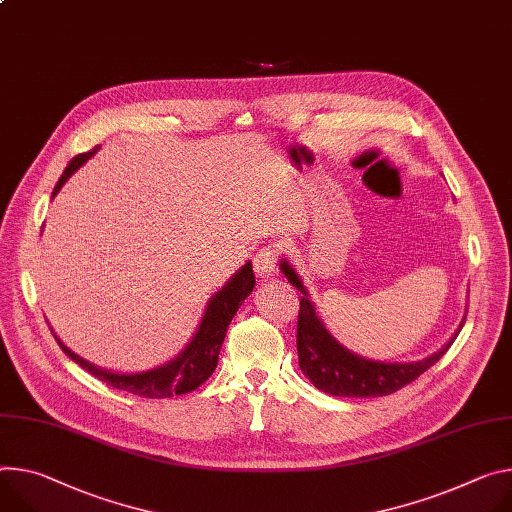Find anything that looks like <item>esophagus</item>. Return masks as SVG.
<instances>
[{"mask_svg":"<svg viewBox=\"0 0 512 512\" xmlns=\"http://www.w3.org/2000/svg\"><path fill=\"white\" fill-rule=\"evenodd\" d=\"M277 249L275 247H263L259 249V253L255 255L253 259V267H255V273L261 282L269 280L271 275H275L277 271Z\"/></svg>","mask_w":512,"mask_h":512,"instance_id":"esophagus-1","label":"esophagus"}]
</instances>
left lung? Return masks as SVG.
<instances>
[{"instance_id": "1", "label": "left lung", "mask_w": 512, "mask_h": 512, "mask_svg": "<svg viewBox=\"0 0 512 512\" xmlns=\"http://www.w3.org/2000/svg\"><path fill=\"white\" fill-rule=\"evenodd\" d=\"M282 273L288 277V282L302 292L300 314H298V363L302 374L324 394L331 396H349V398H376L388 396L406 384L414 382L418 376L435 365L447 349L453 345L459 335L466 316H463L459 329L453 337L433 355L421 361H374L365 359L347 347H343L324 327L322 318L318 316L300 275L288 263V259L280 261Z\"/></svg>"}]
</instances>
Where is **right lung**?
<instances>
[{
    "mask_svg": "<svg viewBox=\"0 0 512 512\" xmlns=\"http://www.w3.org/2000/svg\"><path fill=\"white\" fill-rule=\"evenodd\" d=\"M100 147H96L94 151L89 153H81L77 155L67 169L63 171L61 179L55 185L53 198L59 194V190L65 185V181L87 161L96 155ZM255 288V275H253V265L251 261H247L230 280L222 286V290H218L206 304L204 316L198 324V331L194 333L192 341L185 345V349L173 357L171 361L155 367V369H147V371H134V374H122V371H112V369H104L98 367L94 363H89L87 359L79 357L77 353H73L59 337L57 343L59 347L75 361L79 363L85 371H89L91 376H96L98 380L106 382L112 388L143 396V398H171V396H181L188 394L192 390H196L198 386H202L210 376L212 371L216 369L218 363V353L222 349L228 324L232 320V316L237 314V310L241 308L243 300L253 292Z\"/></svg>",
    "mask_w": 512,
    "mask_h": 512,
    "instance_id": "add662e5",
    "label": "right lung"
}]
</instances>
